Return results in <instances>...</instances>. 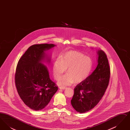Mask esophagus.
Returning <instances> with one entry per match:
<instances>
[{
    "instance_id": "34e87169",
    "label": "esophagus",
    "mask_w": 130,
    "mask_h": 130,
    "mask_svg": "<svg viewBox=\"0 0 130 130\" xmlns=\"http://www.w3.org/2000/svg\"><path fill=\"white\" fill-rule=\"evenodd\" d=\"M59 88L60 89H62V90H65V89H66L67 88V87H59Z\"/></svg>"
}]
</instances>
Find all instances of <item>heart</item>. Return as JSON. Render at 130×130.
<instances>
[{"instance_id":"obj_1","label":"heart","mask_w":130,"mask_h":130,"mask_svg":"<svg viewBox=\"0 0 130 130\" xmlns=\"http://www.w3.org/2000/svg\"><path fill=\"white\" fill-rule=\"evenodd\" d=\"M93 68L92 59L83 53L75 51L65 52L53 63V73L55 79L58 80L67 69L66 74L57 82L59 86L70 85L75 82L79 83L85 80L91 74Z\"/></svg>"}]
</instances>
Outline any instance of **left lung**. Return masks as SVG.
I'll return each instance as SVG.
<instances>
[{"mask_svg": "<svg viewBox=\"0 0 130 130\" xmlns=\"http://www.w3.org/2000/svg\"><path fill=\"white\" fill-rule=\"evenodd\" d=\"M98 64L85 80L74 88L71 104L77 111L84 113L92 109L104 94L110 78V67L105 53L98 52Z\"/></svg>", "mask_w": 130, "mask_h": 130, "instance_id": "1", "label": "left lung"}]
</instances>
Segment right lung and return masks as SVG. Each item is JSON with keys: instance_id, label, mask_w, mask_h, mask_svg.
<instances>
[{"instance_id": "right-lung-1", "label": "right lung", "mask_w": 130, "mask_h": 130, "mask_svg": "<svg viewBox=\"0 0 130 130\" xmlns=\"http://www.w3.org/2000/svg\"><path fill=\"white\" fill-rule=\"evenodd\" d=\"M53 44L30 46L19 59L16 68L15 83L21 99L32 110L39 111L49 103L58 87L50 78L45 58L50 61L45 52L54 47Z\"/></svg>"}]
</instances>
